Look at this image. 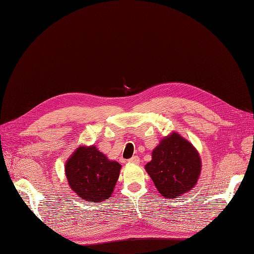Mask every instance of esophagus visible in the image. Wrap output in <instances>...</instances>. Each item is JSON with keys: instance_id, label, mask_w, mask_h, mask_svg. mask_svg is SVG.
Masks as SVG:
<instances>
[{"instance_id": "esophagus-1", "label": "esophagus", "mask_w": 254, "mask_h": 254, "mask_svg": "<svg viewBox=\"0 0 254 254\" xmlns=\"http://www.w3.org/2000/svg\"><path fill=\"white\" fill-rule=\"evenodd\" d=\"M128 161L130 162V163H139V157L138 156H133L132 158L130 159H128Z\"/></svg>"}]
</instances>
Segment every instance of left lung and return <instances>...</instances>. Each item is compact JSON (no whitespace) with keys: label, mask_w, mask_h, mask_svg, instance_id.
<instances>
[{"label":"left lung","mask_w":254,"mask_h":254,"mask_svg":"<svg viewBox=\"0 0 254 254\" xmlns=\"http://www.w3.org/2000/svg\"><path fill=\"white\" fill-rule=\"evenodd\" d=\"M145 170L164 198H178L193 189L201 173L196 149L179 134L165 137L152 154Z\"/></svg>","instance_id":"8db88e82"}]
</instances>
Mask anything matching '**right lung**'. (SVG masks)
I'll use <instances>...</instances> for the list:
<instances>
[{"label":"right lung","instance_id":"add662e5","mask_svg":"<svg viewBox=\"0 0 254 254\" xmlns=\"http://www.w3.org/2000/svg\"><path fill=\"white\" fill-rule=\"evenodd\" d=\"M121 165L110 161L92 145L78 147L65 163L69 185L83 200L101 202L109 199L118 180Z\"/></svg>","mask_w":254,"mask_h":254}]
</instances>
